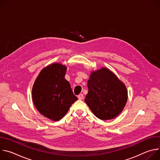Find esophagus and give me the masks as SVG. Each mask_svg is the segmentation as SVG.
Listing matches in <instances>:
<instances>
[{"label": "esophagus", "mask_w": 160, "mask_h": 160, "mask_svg": "<svg viewBox=\"0 0 160 160\" xmlns=\"http://www.w3.org/2000/svg\"><path fill=\"white\" fill-rule=\"evenodd\" d=\"M83 94H80L78 96V99H80V100H82V99H83Z\"/></svg>", "instance_id": "esophagus-1"}]
</instances>
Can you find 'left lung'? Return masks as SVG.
Masks as SVG:
<instances>
[{
  "mask_svg": "<svg viewBox=\"0 0 160 160\" xmlns=\"http://www.w3.org/2000/svg\"><path fill=\"white\" fill-rule=\"evenodd\" d=\"M87 87L85 101L96 117L111 120L122 111L127 101L126 87L107 68L91 73Z\"/></svg>",
  "mask_w": 160,
  "mask_h": 160,
  "instance_id": "8db88e82",
  "label": "left lung"
}]
</instances>
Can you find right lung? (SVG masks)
Here are the masks:
<instances>
[{
    "instance_id": "1",
    "label": "right lung",
    "mask_w": 160,
    "mask_h": 160,
    "mask_svg": "<svg viewBox=\"0 0 160 160\" xmlns=\"http://www.w3.org/2000/svg\"><path fill=\"white\" fill-rule=\"evenodd\" d=\"M66 67L54 63L43 68L32 88V98L37 110L53 121L61 119L78 99L65 78Z\"/></svg>"
}]
</instances>
